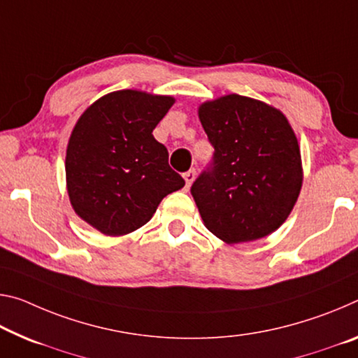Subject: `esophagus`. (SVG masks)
<instances>
[{
  "label": "esophagus",
  "mask_w": 358,
  "mask_h": 358,
  "mask_svg": "<svg viewBox=\"0 0 358 358\" xmlns=\"http://www.w3.org/2000/svg\"><path fill=\"white\" fill-rule=\"evenodd\" d=\"M183 178H185V181H186V188H189L191 183H192V181H194V178H196V169H189L188 172H185V173H183Z\"/></svg>",
  "instance_id": "1"
}]
</instances>
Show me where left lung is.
Wrapping results in <instances>:
<instances>
[{
	"label": "left lung",
	"instance_id": "left-lung-1",
	"mask_svg": "<svg viewBox=\"0 0 358 358\" xmlns=\"http://www.w3.org/2000/svg\"><path fill=\"white\" fill-rule=\"evenodd\" d=\"M213 157L191 186L207 229L228 243L271 234L303 183L298 140L279 110L226 95L199 108Z\"/></svg>",
	"mask_w": 358,
	"mask_h": 358
}]
</instances>
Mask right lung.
Wrapping results in <instances>:
<instances>
[{
	"mask_svg": "<svg viewBox=\"0 0 358 358\" xmlns=\"http://www.w3.org/2000/svg\"><path fill=\"white\" fill-rule=\"evenodd\" d=\"M172 97L137 90L108 94L90 105L66 150V185L75 212L106 236L148 223L161 201L185 186L152 130Z\"/></svg>",
	"mask_w": 358,
	"mask_h": 358,
	"instance_id": "add662e5",
	"label": "right lung"
}]
</instances>
